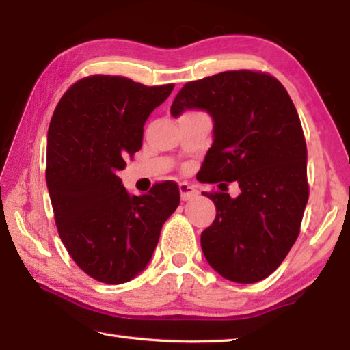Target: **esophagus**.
Instances as JSON below:
<instances>
[{"mask_svg": "<svg viewBox=\"0 0 350 350\" xmlns=\"http://www.w3.org/2000/svg\"><path fill=\"white\" fill-rule=\"evenodd\" d=\"M179 191H180L182 202H188V200H192L198 196V191L194 187H191L189 183H180Z\"/></svg>", "mask_w": 350, "mask_h": 350, "instance_id": "1", "label": "esophagus"}]
</instances>
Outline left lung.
<instances>
[{"mask_svg":"<svg viewBox=\"0 0 350 350\" xmlns=\"http://www.w3.org/2000/svg\"><path fill=\"white\" fill-rule=\"evenodd\" d=\"M188 109L212 117V146L200 182H236L241 194L209 197L217 217L202 233L213 271L241 284L262 281L277 269L299 234L308 202L307 146L296 108L271 75L222 72L185 84L170 113ZM224 191V189H221Z\"/></svg>","mask_w":350,"mask_h":350,"instance_id":"obj_1","label":"left lung"}]
</instances>
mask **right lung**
I'll return each instance as SVG.
<instances>
[{"instance_id": "add662e5", "label": "right lung", "mask_w": 350, "mask_h": 350, "mask_svg": "<svg viewBox=\"0 0 350 350\" xmlns=\"http://www.w3.org/2000/svg\"><path fill=\"white\" fill-rule=\"evenodd\" d=\"M173 88L88 77L64 93L52 116L46 183L58 234L73 262L107 284H123L146 269L163 222L179 206L173 182L129 196L117 176L143 146L148 116Z\"/></svg>"}]
</instances>
